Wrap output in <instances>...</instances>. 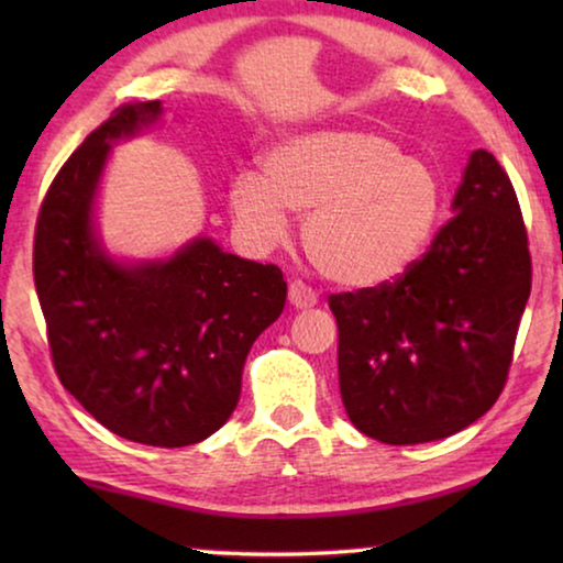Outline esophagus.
<instances>
[{
    "label": "esophagus",
    "instance_id": "1",
    "mask_svg": "<svg viewBox=\"0 0 563 563\" xmlns=\"http://www.w3.org/2000/svg\"><path fill=\"white\" fill-rule=\"evenodd\" d=\"M289 302L297 307V310H307V307L318 305V291H314L310 284L305 282H289Z\"/></svg>",
    "mask_w": 563,
    "mask_h": 563
}]
</instances>
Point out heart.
Listing matches in <instances>:
<instances>
[{"label":"heart","instance_id":"b5f03b06","mask_svg":"<svg viewBox=\"0 0 563 563\" xmlns=\"http://www.w3.org/2000/svg\"><path fill=\"white\" fill-rule=\"evenodd\" d=\"M230 207L251 243L287 238V210L305 218L302 243L325 279L351 289L397 279L426 251L443 210V181L376 130L333 128L284 137L264 176L241 172Z\"/></svg>","mask_w":563,"mask_h":563}]
</instances>
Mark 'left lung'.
I'll return each instance as SVG.
<instances>
[{
  "label": "left lung",
  "mask_w": 563,
  "mask_h": 563,
  "mask_svg": "<svg viewBox=\"0 0 563 563\" xmlns=\"http://www.w3.org/2000/svg\"><path fill=\"white\" fill-rule=\"evenodd\" d=\"M453 212L395 282L328 299L345 412L374 441L449 438L505 389L533 268L512 181L492 153H472Z\"/></svg>",
  "instance_id": "1"
}]
</instances>
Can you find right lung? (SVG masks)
Here are the masks:
<instances>
[{
  "mask_svg": "<svg viewBox=\"0 0 563 563\" xmlns=\"http://www.w3.org/2000/svg\"><path fill=\"white\" fill-rule=\"evenodd\" d=\"M158 114L161 102L120 107L60 166L37 212L33 276L60 384L114 435L181 449L233 415L245 356L282 314L287 282L210 238L166 261L107 256L91 212L110 143Z\"/></svg>",
  "mask_w": 563,
  "mask_h": 563,
  "instance_id": "1",
  "label": "right lung"
}]
</instances>
